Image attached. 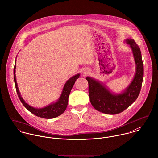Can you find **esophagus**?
Listing matches in <instances>:
<instances>
[{"label": "esophagus", "mask_w": 158, "mask_h": 158, "mask_svg": "<svg viewBox=\"0 0 158 158\" xmlns=\"http://www.w3.org/2000/svg\"><path fill=\"white\" fill-rule=\"evenodd\" d=\"M87 73V71H84V74H86Z\"/></svg>", "instance_id": "obj_1"}]
</instances>
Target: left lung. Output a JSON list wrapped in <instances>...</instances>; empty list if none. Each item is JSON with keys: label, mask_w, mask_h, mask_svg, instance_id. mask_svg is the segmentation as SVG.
<instances>
[{"label": "left lung", "mask_w": 158, "mask_h": 158, "mask_svg": "<svg viewBox=\"0 0 158 158\" xmlns=\"http://www.w3.org/2000/svg\"><path fill=\"white\" fill-rule=\"evenodd\" d=\"M124 42L131 49L135 63L134 76L127 87L116 94L99 81L89 76L86 77L90 102L96 110L104 114L115 115L125 110L136 100L142 87L143 65L140 48L132 38H127Z\"/></svg>", "instance_id": "left-lung-1"}]
</instances>
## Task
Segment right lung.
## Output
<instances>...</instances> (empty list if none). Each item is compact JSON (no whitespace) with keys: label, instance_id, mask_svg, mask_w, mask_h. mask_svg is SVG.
<instances>
[{"label":"right lung","instance_id":"right-lung-1","mask_svg":"<svg viewBox=\"0 0 158 158\" xmlns=\"http://www.w3.org/2000/svg\"><path fill=\"white\" fill-rule=\"evenodd\" d=\"M17 57V56H16ZM16 59L15 61V64L14 66V81L15 84L16 90L17 94L18 95V97L19 98L20 101H21L22 104L24 105V106L33 115L43 118L46 119H51L56 118L61 114H62L64 110L66 109L68 103V97L69 94L71 92V90L76 81L77 79H78L80 76V73H78L71 77H70L64 84L63 86V90L62 92V94L60 96L59 98L55 102H52V103L48 104V106L41 107V108H35L34 107H32L30 106L29 104H27L24 99L21 96V93L19 90V89L18 87V84L16 82Z\"/></svg>","mask_w":158,"mask_h":158}]
</instances>
